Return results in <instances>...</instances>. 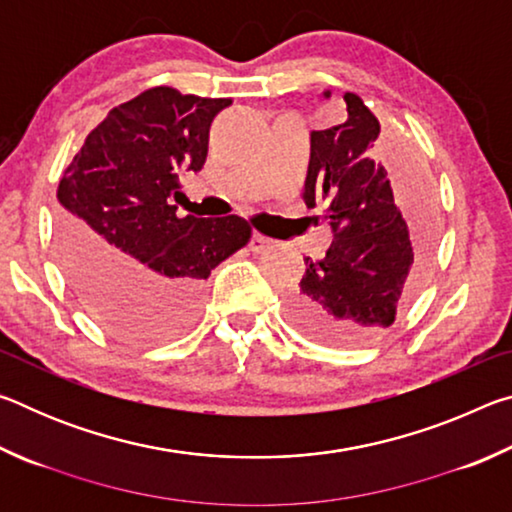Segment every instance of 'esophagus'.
<instances>
[{
	"instance_id": "esophagus-1",
	"label": "esophagus",
	"mask_w": 512,
	"mask_h": 512,
	"mask_svg": "<svg viewBox=\"0 0 512 512\" xmlns=\"http://www.w3.org/2000/svg\"><path fill=\"white\" fill-rule=\"evenodd\" d=\"M271 246H273V239L259 235V232H255L253 239H250V250H253V253H266Z\"/></svg>"
}]
</instances>
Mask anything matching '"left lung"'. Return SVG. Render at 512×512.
<instances>
[{"mask_svg": "<svg viewBox=\"0 0 512 512\" xmlns=\"http://www.w3.org/2000/svg\"><path fill=\"white\" fill-rule=\"evenodd\" d=\"M323 97H332L325 90ZM348 119L311 133L307 207L334 230L323 259H305L307 275L289 298V320L327 345H366L395 323L429 262L433 216L422 201L400 210L384 162L372 155L379 119L359 94L345 92ZM402 176L413 164L400 158Z\"/></svg>", "mask_w": 512, "mask_h": 512, "instance_id": "obj_1", "label": "left lung"}]
</instances>
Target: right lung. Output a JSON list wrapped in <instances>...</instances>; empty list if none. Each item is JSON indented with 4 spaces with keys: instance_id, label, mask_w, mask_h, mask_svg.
Returning a JSON list of instances; mask_svg holds the SVG:
<instances>
[{
    "instance_id": "1",
    "label": "right lung",
    "mask_w": 512,
    "mask_h": 512,
    "mask_svg": "<svg viewBox=\"0 0 512 512\" xmlns=\"http://www.w3.org/2000/svg\"><path fill=\"white\" fill-rule=\"evenodd\" d=\"M230 103L155 85L112 108L60 178V262L90 314L121 339L187 329L207 277L253 237L241 216L198 219L173 205L178 173L203 169L212 119Z\"/></svg>"
}]
</instances>
